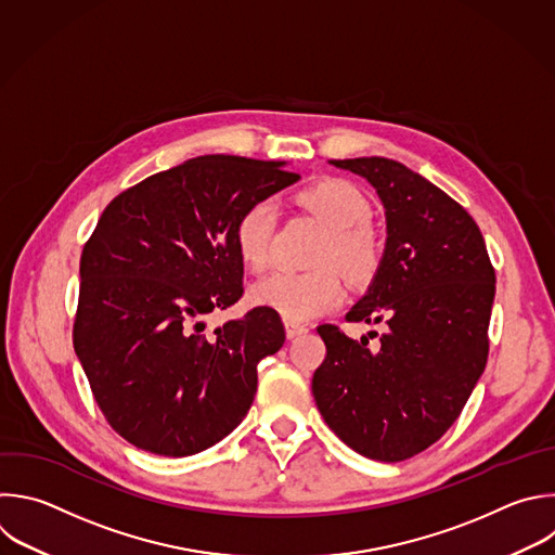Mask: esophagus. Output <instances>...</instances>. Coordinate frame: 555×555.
Instances as JSON below:
<instances>
[{"label":"esophagus","mask_w":555,"mask_h":555,"mask_svg":"<svg viewBox=\"0 0 555 555\" xmlns=\"http://www.w3.org/2000/svg\"><path fill=\"white\" fill-rule=\"evenodd\" d=\"M309 331V326L307 324H300V322H292V320H287L285 322V333H287V337L292 339V337H298V335H302V333H307Z\"/></svg>","instance_id":"esophagus-1"}]
</instances>
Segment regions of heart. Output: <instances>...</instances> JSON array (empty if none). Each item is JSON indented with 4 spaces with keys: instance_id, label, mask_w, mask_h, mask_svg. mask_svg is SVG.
Masks as SVG:
<instances>
[{
    "instance_id": "1",
    "label": "heart",
    "mask_w": 555,
    "mask_h": 555,
    "mask_svg": "<svg viewBox=\"0 0 555 555\" xmlns=\"http://www.w3.org/2000/svg\"><path fill=\"white\" fill-rule=\"evenodd\" d=\"M294 203L328 229L311 259L318 270L274 272L253 285L250 298L259 307L279 311L285 320L300 322L344 302L346 285L331 266L357 283L371 281L382 266L384 242L371 222V198L346 178L315 180L294 194ZM274 222L272 205L259 201L248 205L233 224L237 255L253 272H261L270 263Z\"/></svg>"
}]
</instances>
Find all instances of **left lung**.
<instances>
[{
  "label": "left lung",
  "instance_id": "1",
  "mask_svg": "<svg viewBox=\"0 0 555 555\" xmlns=\"http://www.w3.org/2000/svg\"><path fill=\"white\" fill-rule=\"evenodd\" d=\"M377 190L388 244L346 322L384 324L377 344L320 324L326 357L311 379L331 431L359 455L410 460L462 414L488 359L494 268L468 211L434 182L384 156L331 160Z\"/></svg>",
  "mask_w": 555,
  "mask_h": 555
}]
</instances>
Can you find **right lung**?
<instances>
[{
  "label": "right lung",
  "instance_id": "add662e5",
  "mask_svg": "<svg viewBox=\"0 0 555 555\" xmlns=\"http://www.w3.org/2000/svg\"><path fill=\"white\" fill-rule=\"evenodd\" d=\"M276 160L209 154L115 196L80 257L74 348L106 423L154 455L201 453L231 434L257 392V363L285 341L281 315L233 307L244 266L237 216L300 176Z\"/></svg>",
  "mask_w": 555,
  "mask_h": 555
}]
</instances>
